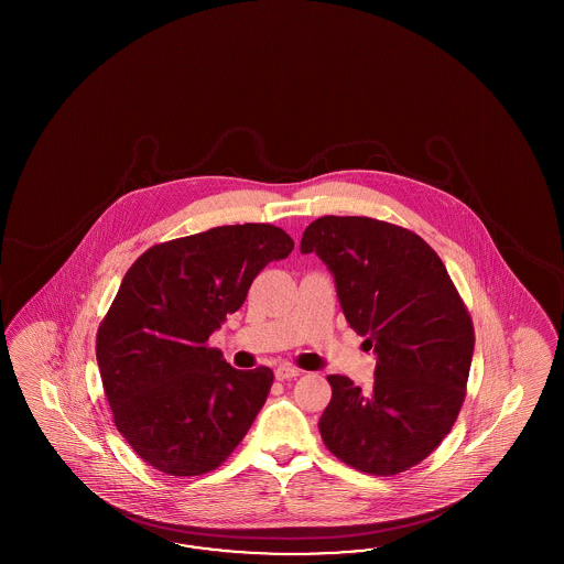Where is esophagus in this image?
<instances>
[{
  "mask_svg": "<svg viewBox=\"0 0 564 564\" xmlns=\"http://www.w3.org/2000/svg\"><path fill=\"white\" fill-rule=\"evenodd\" d=\"M302 370H297V368H293V366H279L276 370H274V378L276 380H290V378H295V376H300Z\"/></svg>",
  "mask_w": 564,
  "mask_h": 564,
  "instance_id": "34e87169",
  "label": "esophagus"
}]
</instances>
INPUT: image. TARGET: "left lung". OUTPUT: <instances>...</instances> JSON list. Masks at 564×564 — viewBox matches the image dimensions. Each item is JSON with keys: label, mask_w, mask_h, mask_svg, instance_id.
<instances>
[{"label": "left lung", "mask_w": 564, "mask_h": 564, "mask_svg": "<svg viewBox=\"0 0 564 564\" xmlns=\"http://www.w3.org/2000/svg\"><path fill=\"white\" fill-rule=\"evenodd\" d=\"M335 276L349 326L375 347V384L330 375L318 422L326 448L364 474L424 462L455 424L474 356V325L443 260L410 229L326 215L300 246Z\"/></svg>", "instance_id": "obj_1"}]
</instances>
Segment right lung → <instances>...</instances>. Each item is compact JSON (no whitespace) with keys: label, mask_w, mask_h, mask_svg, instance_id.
Segmentation results:
<instances>
[{"label":"right lung","mask_w":564,"mask_h":564,"mask_svg":"<svg viewBox=\"0 0 564 564\" xmlns=\"http://www.w3.org/2000/svg\"><path fill=\"white\" fill-rule=\"evenodd\" d=\"M291 250L281 227L223 225L156 243L128 269L97 330V364L116 427L142 462L203 476L241 443L273 372L236 370L208 337Z\"/></svg>","instance_id":"1"}]
</instances>
